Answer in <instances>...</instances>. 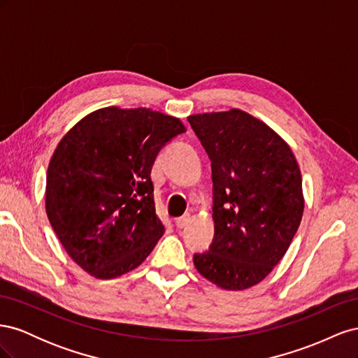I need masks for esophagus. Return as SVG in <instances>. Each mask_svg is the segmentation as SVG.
I'll list each match as a JSON object with an SVG mask.
<instances>
[{"label":"esophagus","instance_id":"1","mask_svg":"<svg viewBox=\"0 0 358 358\" xmlns=\"http://www.w3.org/2000/svg\"><path fill=\"white\" fill-rule=\"evenodd\" d=\"M188 221H189V213L183 215V216H180V218H178L176 220V227H178V229H183V227L188 224Z\"/></svg>","mask_w":358,"mask_h":358}]
</instances>
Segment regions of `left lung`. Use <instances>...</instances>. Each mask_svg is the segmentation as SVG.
<instances>
[{
    "mask_svg": "<svg viewBox=\"0 0 358 358\" xmlns=\"http://www.w3.org/2000/svg\"><path fill=\"white\" fill-rule=\"evenodd\" d=\"M188 122L213 182V241L194 254V266L224 289H246L272 272L299 229L300 169L284 140L242 110L194 115Z\"/></svg>",
    "mask_w": 358,
    "mask_h": 358,
    "instance_id": "left-lung-1",
    "label": "left lung"
}]
</instances>
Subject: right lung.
<instances>
[{
    "label": "right lung",
    "mask_w": 358,
    "mask_h": 358,
    "mask_svg": "<svg viewBox=\"0 0 358 358\" xmlns=\"http://www.w3.org/2000/svg\"><path fill=\"white\" fill-rule=\"evenodd\" d=\"M185 133L176 117L106 107L62 137L46 179V212L67 254L85 272L112 279L142 264L164 224L155 212L154 161Z\"/></svg>",
    "instance_id": "right-lung-1"
}]
</instances>
